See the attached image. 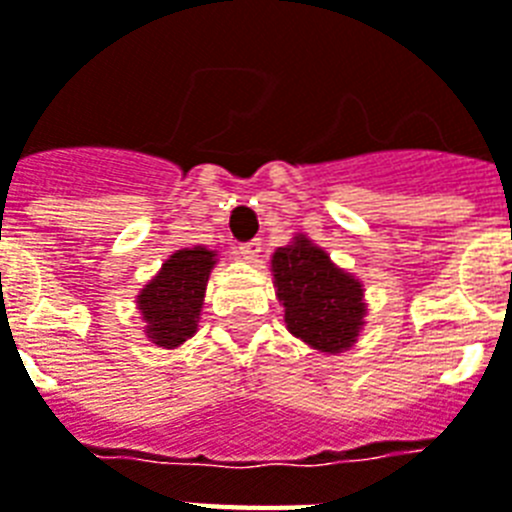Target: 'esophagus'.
Wrapping results in <instances>:
<instances>
[{"label":"esophagus","mask_w":512,"mask_h":512,"mask_svg":"<svg viewBox=\"0 0 512 512\" xmlns=\"http://www.w3.org/2000/svg\"><path fill=\"white\" fill-rule=\"evenodd\" d=\"M260 252H263V247H260V242H257V239H252V242H244L242 247H239V255H242L244 260H249V263H252V260H257V257H260Z\"/></svg>","instance_id":"34e87169"}]
</instances>
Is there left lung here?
Masks as SVG:
<instances>
[{
	"label": "left lung",
	"mask_w": 512,
	"mask_h": 512,
	"mask_svg": "<svg viewBox=\"0 0 512 512\" xmlns=\"http://www.w3.org/2000/svg\"><path fill=\"white\" fill-rule=\"evenodd\" d=\"M278 299L286 307V326L297 339L321 352L352 347L363 326L360 281L336 268L321 247L297 236L273 255Z\"/></svg>",
	"instance_id": "left-lung-1"
}]
</instances>
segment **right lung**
<instances>
[{"label": "right lung", "instance_id": "obj_1", "mask_svg": "<svg viewBox=\"0 0 512 512\" xmlns=\"http://www.w3.org/2000/svg\"><path fill=\"white\" fill-rule=\"evenodd\" d=\"M215 255L205 247L178 249L162 270L141 289L139 310L147 321V336L160 347H178L197 331L205 289Z\"/></svg>", "mask_w": 512, "mask_h": 512}]
</instances>
